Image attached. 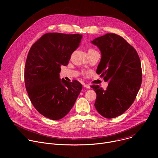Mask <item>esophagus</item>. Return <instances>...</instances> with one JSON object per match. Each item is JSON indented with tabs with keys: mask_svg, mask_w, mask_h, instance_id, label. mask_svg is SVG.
I'll use <instances>...</instances> for the list:
<instances>
[{
	"mask_svg": "<svg viewBox=\"0 0 158 158\" xmlns=\"http://www.w3.org/2000/svg\"><path fill=\"white\" fill-rule=\"evenodd\" d=\"M83 86L84 87H85V88H87V89H90V85H88V84H83Z\"/></svg>",
	"mask_w": 158,
	"mask_h": 158,
	"instance_id": "1",
	"label": "esophagus"
}]
</instances>
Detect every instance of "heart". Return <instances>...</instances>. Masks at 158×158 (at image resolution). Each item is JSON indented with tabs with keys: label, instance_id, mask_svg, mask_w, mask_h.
I'll list each match as a JSON object with an SVG mask.
<instances>
[{
	"label": "heart",
	"instance_id": "1",
	"mask_svg": "<svg viewBox=\"0 0 158 158\" xmlns=\"http://www.w3.org/2000/svg\"><path fill=\"white\" fill-rule=\"evenodd\" d=\"M95 50L94 49H90L89 51H88V52H91V51H94Z\"/></svg>",
	"mask_w": 158,
	"mask_h": 158
}]
</instances>
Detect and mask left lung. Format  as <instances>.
<instances>
[{"instance_id":"8db88e82","label":"left lung","mask_w":158,"mask_h":158,"mask_svg":"<svg viewBox=\"0 0 158 158\" xmlns=\"http://www.w3.org/2000/svg\"><path fill=\"white\" fill-rule=\"evenodd\" d=\"M101 52L96 73L108 81L106 90L91 86L97 96L94 104L103 117L116 118L134 102L142 82V69L137 51L121 36L108 33L91 41Z\"/></svg>"}]
</instances>
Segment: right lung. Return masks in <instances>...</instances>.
<instances>
[{"label": "right lung", "mask_w": 158, "mask_h": 158, "mask_svg": "<svg viewBox=\"0 0 158 158\" xmlns=\"http://www.w3.org/2000/svg\"><path fill=\"white\" fill-rule=\"evenodd\" d=\"M82 35L51 32L31 48L26 62L24 81L36 110L52 120L64 118L72 109L82 88L77 80L59 78L60 66L67 65L78 48Z\"/></svg>", "instance_id": "1"}]
</instances>
